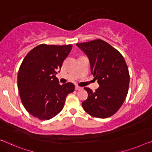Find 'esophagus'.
<instances>
[{
    "instance_id": "obj_1",
    "label": "esophagus",
    "mask_w": 152,
    "mask_h": 152,
    "mask_svg": "<svg viewBox=\"0 0 152 152\" xmlns=\"http://www.w3.org/2000/svg\"><path fill=\"white\" fill-rule=\"evenodd\" d=\"M83 89V87H79V86H78V85H76V86L75 87V89L76 91H79V90H81V89Z\"/></svg>"
}]
</instances>
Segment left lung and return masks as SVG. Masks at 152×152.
Here are the masks:
<instances>
[{"label": "left lung", "mask_w": 152, "mask_h": 152, "mask_svg": "<svg viewBox=\"0 0 152 152\" xmlns=\"http://www.w3.org/2000/svg\"><path fill=\"white\" fill-rule=\"evenodd\" d=\"M76 45L88 56L91 74L100 85L94 92L84 87L88 97L83 107L96 118L112 116L121 108L129 89V73L125 59L116 49L100 39Z\"/></svg>", "instance_id": "8db88e82"}]
</instances>
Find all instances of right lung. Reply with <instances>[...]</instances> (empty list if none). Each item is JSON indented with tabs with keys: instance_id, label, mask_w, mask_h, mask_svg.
<instances>
[{
	"instance_id": "obj_1",
	"label": "right lung",
	"mask_w": 152,
	"mask_h": 152,
	"mask_svg": "<svg viewBox=\"0 0 152 152\" xmlns=\"http://www.w3.org/2000/svg\"><path fill=\"white\" fill-rule=\"evenodd\" d=\"M72 45L40 44L33 48L21 63L18 88L21 101L34 117L45 121L63 110L67 96L74 91L73 83L59 84L56 75L71 52Z\"/></svg>"
}]
</instances>
